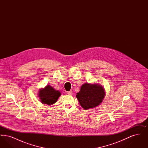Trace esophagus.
<instances>
[{"mask_svg":"<svg viewBox=\"0 0 148 148\" xmlns=\"http://www.w3.org/2000/svg\"><path fill=\"white\" fill-rule=\"evenodd\" d=\"M67 94H68V95H71L72 94H73V91L72 90H70V91H69V92H67Z\"/></svg>","mask_w":148,"mask_h":148,"instance_id":"esophagus-1","label":"esophagus"}]
</instances>
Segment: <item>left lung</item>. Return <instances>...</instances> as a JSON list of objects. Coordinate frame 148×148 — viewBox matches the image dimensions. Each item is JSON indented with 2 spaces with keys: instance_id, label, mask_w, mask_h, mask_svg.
<instances>
[{
  "instance_id": "1",
  "label": "left lung",
  "mask_w": 148,
  "mask_h": 148,
  "mask_svg": "<svg viewBox=\"0 0 148 148\" xmlns=\"http://www.w3.org/2000/svg\"><path fill=\"white\" fill-rule=\"evenodd\" d=\"M106 96L105 89L101 85L85 83L80 87L76 97L85 110L99 106Z\"/></svg>"
}]
</instances>
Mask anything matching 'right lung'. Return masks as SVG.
Here are the masks:
<instances>
[{
	"mask_svg": "<svg viewBox=\"0 0 148 148\" xmlns=\"http://www.w3.org/2000/svg\"><path fill=\"white\" fill-rule=\"evenodd\" d=\"M38 94L40 102L48 106H51L56 103L61 95L60 92L56 90L49 85L40 89Z\"/></svg>",
	"mask_w": 148,
	"mask_h": 148,
	"instance_id": "add662e5",
	"label": "right lung"
}]
</instances>
